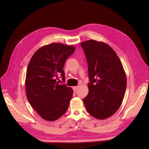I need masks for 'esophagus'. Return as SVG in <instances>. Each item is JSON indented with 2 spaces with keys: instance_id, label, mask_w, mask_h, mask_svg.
I'll return each mask as SVG.
<instances>
[{
  "instance_id": "34e87169",
  "label": "esophagus",
  "mask_w": 149,
  "mask_h": 149,
  "mask_svg": "<svg viewBox=\"0 0 149 149\" xmlns=\"http://www.w3.org/2000/svg\"><path fill=\"white\" fill-rule=\"evenodd\" d=\"M72 89H73V90H74V91H76L77 89H78V86H74V87L72 88Z\"/></svg>"
}]
</instances>
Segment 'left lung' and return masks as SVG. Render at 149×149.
I'll list each match as a JSON object with an SVG mask.
<instances>
[{"label":"left lung","instance_id":"obj_1","mask_svg":"<svg viewBox=\"0 0 149 149\" xmlns=\"http://www.w3.org/2000/svg\"><path fill=\"white\" fill-rule=\"evenodd\" d=\"M88 64L89 93L83 99L86 109L97 119L114 114L122 103L127 80L121 62L107 44L90 40L81 43Z\"/></svg>","mask_w":149,"mask_h":149}]
</instances>
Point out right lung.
Returning <instances> with one entry per match:
<instances>
[{
    "label": "right lung",
    "mask_w": 149,
    "mask_h": 149,
    "mask_svg": "<svg viewBox=\"0 0 149 149\" xmlns=\"http://www.w3.org/2000/svg\"><path fill=\"white\" fill-rule=\"evenodd\" d=\"M75 49L73 46L54 43L38 49L29 61L25 80L27 99L46 121L58 119L68 110L73 90L57 80L61 75L65 81L63 68Z\"/></svg>",
    "instance_id": "obj_1"
}]
</instances>
